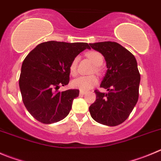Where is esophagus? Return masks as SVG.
Listing matches in <instances>:
<instances>
[{"instance_id":"esophagus-1","label":"esophagus","mask_w":161,"mask_h":161,"mask_svg":"<svg viewBox=\"0 0 161 161\" xmlns=\"http://www.w3.org/2000/svg\"><path fill=\"white\" fill-rule=\"evenodd\" d=\"M85 93H86V92H85V91H80V95H81V96L85 95Z\"/></svg>"}]
</instances>
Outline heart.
<instances>
[{
	"instance_id": "b5f03b06",
	"label": "heart",
	"mask_w": 161,
	"mask_h": 161,
	"mask_svg": "<svg viewBox=\"0 0 161 161\" xmlns=\"http://www.w3.org/2000/svg\"><path fill=\"white\" fill-rule=\"evenodd\" d=\"M87 57L90 61L92 62V64L96 66L99 67L102 65L103 62V58L102 54L99 52L96 51H90L87 53ZM77 61L78 58H75L72 61L69 65V72L72 75H76V67H77ZM96 68V71H99V68ZM98 83V79L94 75L91 76H81L76 79L73 80L71 82L72 86L74 88H77L80 91H88L91 89L93 87L96 86Z\"/></svg>"
}]
</instances>
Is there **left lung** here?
<instances>
[{"instance_id":"obj_1","label":"left lung","mask_w":161,"mask_h":161,"mask_svg":"<svg viewBox=\"0 0 161 161\" xmlns=\"http://www.w3.org/2000/svg\"><path fill=\"white\" fill-rule=\"evenodd\" d=\"M89 45L104 57L108 68L100 85L108 92L95 91L96 99L89 107L90 114L99 123L115 126L129 117L138 100L141 77L137 61L129 50L117 42Z\"/></svg>"}]
</instances>
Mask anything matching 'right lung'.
I'll use <instances>...</instances> for the list:
<instances>
[{
	"mask_svg": "<svg viewBox=\"0 0 161 161\" xmlns=\"http://www.w3.org/2000/svg\"><path fill=\"white\" fill-rule=\"evenodd\" d=\"M85 49H90L86 42L49 41L36 46L26 57L19 89L24 104L36 120L51 124L68 115L79 90L58 89L69 84L70 63Z\"/></svg>",
	"mask_w": 161,
	"mask_h": 161,
	"instance_id": "right-lung-1",
	"label": "right lung"
}]
</instances>
